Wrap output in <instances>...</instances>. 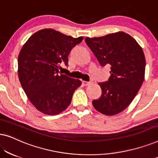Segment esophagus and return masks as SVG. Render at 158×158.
<instances>
[{"label": "esophagus", "mask_w": 158, "mask_h": 158, "mask_svg": "<svg viewBox=\"0 0 158 158\" xmlns=\"http://www.w3.org/2000/svg\"><path fill=\"white\" fill-rule=\"evenodd\" d=\"M82 83H83V85H85V86H87V85H90V84H92L93 83V82L92 81H89V82H88V81H83L82 82Z\"/></svg>", "instance_id": "obj_1"}]
</instances>
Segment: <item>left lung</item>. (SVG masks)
<instances>
[{
	"mask_svg": "<svg viewBox=\"0 0 158 158\" xmlns=\"http://www.w3.org/2000/svg\"><path fill=\"white\" fill-rule=\"evenodd\" d=\"M102 67L111 65V76L99 83L102 90L98 99L93 101L97 111L107 116L117 114L135 98L144 79L145 57L135 39L123 31L100 37L85 39Z\"/></svg>",
	"mask_w": 158,
	"mask_h": 158,
	"instance_id": "8db88e82",
	"label": "left lung"
}]
</instances>
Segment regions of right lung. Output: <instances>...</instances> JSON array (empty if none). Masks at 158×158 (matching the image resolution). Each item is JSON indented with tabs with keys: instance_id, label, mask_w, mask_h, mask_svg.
<instances>
[{
	"instance_id": "obj_1",
	"label": "right lung",
	"mask_w": 158,
	"mask_h": 158,
	"mask_svg": "<svg viewBox=\"0 0 158 158\" xmlns=\"http://www.w3.org/2000/svg\"><path fill=\"white\" fill-rule=\"evenodd\" d=\"M83 36L73 38L52 29H44L30 36L18 57V75L29 100L43 114L56 115L70 104L81 81L60 74V64H68L71 49Z\"/></svg>"
}]
</instances>
